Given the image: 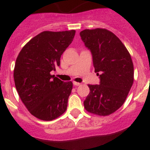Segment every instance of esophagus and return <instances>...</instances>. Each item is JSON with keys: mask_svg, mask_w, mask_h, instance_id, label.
<instances>
[{"mask_svg": "<svg viewBox=\"0 0 150 150\" xmlns=\"http://www.w3.org/2000/svg\"><path fill=\"white\" fill-rule=\"evenodd\" d=\"M73 84H74L75 86H80V85H81V83H77V82H74V83H73Z\"/></svg>", "mask_w": 150, "mask_h": 150, "instance_id": "34e87169", "label": "esophagus"}]
</instances>
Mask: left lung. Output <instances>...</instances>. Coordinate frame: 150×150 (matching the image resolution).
<instances>
[{"instance_id":"8db88e82","label":"left lung","mask_w":150,"mask_h":150,"mask_svg":"<svg viewBox=\"0 0 150 150\" xmlns=\"http://www.w3.org/2000/svg\"><path fill=\"white\" fill-rule=\"evenodd\" d=\"M79 35L91 52L95 72L100 78L99 85H88L85 109L98 116H108L122 107L132 88V58L122 41L107 29H86Z\"/></svg>"}]
</instances>
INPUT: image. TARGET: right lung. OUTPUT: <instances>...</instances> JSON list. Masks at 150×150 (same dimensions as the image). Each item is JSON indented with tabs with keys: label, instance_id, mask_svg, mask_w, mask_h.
Instances as JSON below:
<instances>
[{
	"label": "right lung",
	"instance_id": "obj_1",
	"mask_svg": "<svg viewBox=\"0 0 150 150\" xmlns=\"http://www.w3.org/2000/svg\"><path fill=\"white\" fill-rule=\"evenodd\" d=\"M76 31H43L24 46L16 61L14 81L21 100L29 112L44 121L53 120L67 110L72 82L50 74L60 65L63 52Z\"/></svg>",
	"mask_w": 150,
	"mask_h": 150
}]
</instances>
